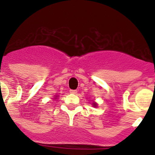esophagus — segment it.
Wrapping results in <instances>:
<instances>
[{"instance_id":"1","label":"esophagus","mask_w":155,"mask_h":155,"mask_svg":"<svg viewBox=\"0 0 155 155\" xmlns=\"http://www.w3.org/2000/svg\"><path fill=\"white\" fill-rule=\"evenodd\" d=\"M71 93H72V94H76L77 93V91L76 90H70Z\"/></svg>"}]
</instances>
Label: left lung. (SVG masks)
<instances>
[{
    "mask_svg": "<svg viewBox=\"0 0 155 155\" xmlns=\"http://www.w3.org/2000/svg\"><path fill=\"white\" fill-rule=\"evenodd\" d=\"M92 105L94 106V107H97V104L96 103V102H93V103H92Z\"/></svg>",
    "mask_w": 155,
    "mask_h": 155,
    "instance_id": "obj_1",
    "label": "left lung"
}]
</instances>
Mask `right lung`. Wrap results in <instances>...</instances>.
Here are the masks:
<instances>
[{
  "label": "right lung",
  "mask_w": 155,
  "mask_h": 155,
  "mask_svg": "<svg viewBox=\"0 0 155 155\" xmlns=\"http://www.w3.org/2000/svg\"><path fill=\"white\" fill-rule=\"evenodd\" d=\"M56 97H57V96H55V98H54V99H57V98H56Z\"/></svg>",
  "instance_id": "obj_1"
}]
</instances>
